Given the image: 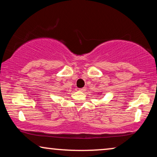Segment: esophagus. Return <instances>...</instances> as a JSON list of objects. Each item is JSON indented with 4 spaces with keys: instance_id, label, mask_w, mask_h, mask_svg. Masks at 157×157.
<instances>
[{
    "instance_id": "34e87169",
    "label": "esophagus",
    "mask_w": 157,
    "mask_h": 157,
    "mask_svg": "<svg viewBox=\"0 0 157 157\" xmlns=\"http://www.w3.org/2000/svg\"><path fill=\"white\" fill-rule=\"evenodd\" d=\"M79 91H82V92H84L86 91V88H81V89H79Z\"/></svg>"
}]
</instances>
